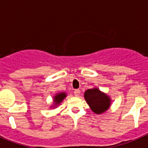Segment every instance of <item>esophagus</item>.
I'll list each match as a JSON object with an SVG mask.
<instances>
[{
    "label": "esophagus",
    "instance_id": "1",
    "mask_svg": "<svg viewBox=\"0 0 148 148\" xmlns=\"http://www.w3.org/2000/svg\"><path fill=\"white\" fill-rule=\"evenodd\" d=\"M80 92V90H75V91H74V95H75V96H79Z\"/></svg>",
    "mask_w": 148,
    "mask_h": 148
}]
</instances>
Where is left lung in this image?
I'll list each match as a JSON object with an SVG mask.
<instances>
[{
    "mask_svg": "<svg viewBox=\"0 0 148 148\" xmlns=\"http://www.w3.org/2000/svg\"><path fill=\"white\" fill-rule=\"evenodd\" d=\"M84 97L91 110L95 114H102L110 108L112 102L110 97L98 87L86 90Z\"/></svg>",
    "mask_w": 148,
    "mask_h": 148,
    "instance_id": "1",
    "label": "left lung"
}]
</instances>
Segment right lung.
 Segmentation results:
<instances>
[{
	"label": "right lung",
	"mask_w": 148,
	"mask_h": 148,
	"mask_svg": "<svg viewBox=\"0 0 148 148\" xmlns=\"http://www.w3.org/2000/svg\"><path fill=\"white\" fill-rule=\"evenodd\" d=\"M66 93L65 92H61L56 93V95L53 96V104L51 105V108H57L61 102H62L64 99L66 97Z\"/></svg>",
	"instance_id": "add662e5"
}]
</instances>
